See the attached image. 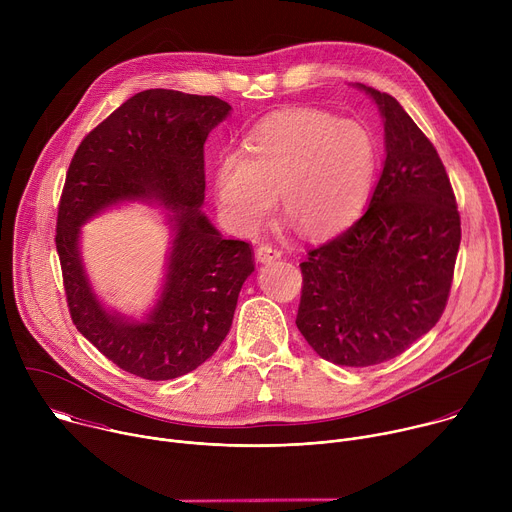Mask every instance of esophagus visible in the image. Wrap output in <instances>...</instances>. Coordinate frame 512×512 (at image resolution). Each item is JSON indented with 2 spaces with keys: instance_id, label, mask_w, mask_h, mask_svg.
<instances>
[{
  "instance_id": "1",
  "label": "esophagus",
  "mask_w": 512,
  "mask_h": 512,
  "mask_svg": "<svg viewBox=\"0 0 512 512\" xmlns=\"http://www.w3.org/2000/svg\"><path fill=\"white\" fill-rule=\"evenodd\" d=\"M255 257H257V261H261V263H271V261H275V259L281 257V251L275 249V247H271V245H259L257 251H255Z\"/></svg>"
}]
</instances>
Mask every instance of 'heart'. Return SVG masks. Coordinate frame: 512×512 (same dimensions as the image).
Wrapping results in <instances>:
<instances>
[{
	"label": "heart",
	"instance_id": "b5f03b06",
	"mask_svg": "<svg viewBox=\"0 0 512 512\" xmlns=\"http://www.w3.org/2000/svg\"><path fill=\"white\" fill-rule=\"evenodd\" d=\"M377 160V139L364 123L318 109H287L257 123L243 152L218 156L212 184L233 231L247 235L261 229L279 194L283 212L302 233L322 239L356 221Z\"/></svg>",
	"mask_w": 512,
	"mask_h": 512
}]
</instances>
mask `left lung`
<instances>
[{
	"mask_svg": "<svg viewBox=\"0 0 512 512\" xmlns=\"http://www.w3.org/2000/svg\"><path fill=\"white\" fill-rule=\"evenodd\" d=\"M356 87L383 117V172L367 212L300 263L296 324L322 358L373 367L405 352L442 318L462 229L431 141L395 97Z\"/></svg>",
	"mask_w": 512,
	"mask_h": 512,
	"instance_id": "obj_1",
	"label": "left lung"
}]
</instances>
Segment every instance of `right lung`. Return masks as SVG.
Here are the masks:
<instances>
[{"mask_svg":"<svg viewBox=\"0 0 512 512\" xmlns=\"http://www.w3.org/2000/svg\"><path fill=\"white\" fill-rule=\"evenodd\" d=\"M229 113L218 97L141 91L81 141L66 172L56 251L70 318L135 377L168 381L200 367L229 334L239 291L255 271L251 245L225 239L200 210L204 141ZM125 201L162 205L175 235L161 296L141 321L98 302L78 245L87 220Z\"/></svg>","mask_w":512,"mask_h":512,"instance_id":"right-lung-1","label":"right lung"}]
</instances>
